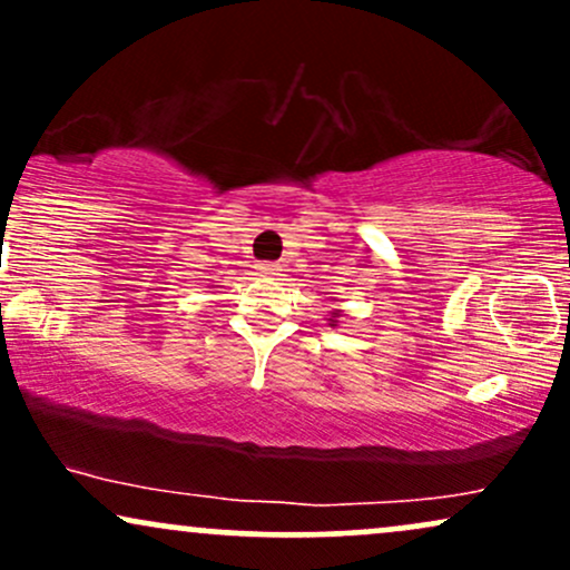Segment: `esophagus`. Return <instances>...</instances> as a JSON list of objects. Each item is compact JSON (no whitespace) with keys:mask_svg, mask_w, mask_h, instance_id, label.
Listing matches in <instances>:
<instances>
[{"mask_svg":"<svg viewBox=\"0 0 570 570\" xmlns=\"http://www.w3.org/2000/svg\"><path fill=\"white\" fill-rule=\"evenodd\" d=\"M278 271H281V267L273 265V263L259 265V273H263V276H278Z\"/></svg>","mask_w":570,"mask_h":570,"instance_id":"1","label":"esophagus"}]
</instances>
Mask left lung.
Here are the masks:
<instances>
[{"label": "left lung", "mask_w": 570, "mask_h": 570, "mask_svg": "<svg viewBox=\"0 0 570 570\" xmlns=\"http://www.w3.org/2000/svg\"><path fill=\"white\" fill-rule=\"evenodd\" d=\"M340 316H343V311H340V307H332V313H330V318H326V322H330V326H337Z\"/></svg>", "instance_id": "obj_1"}]
</instances>
